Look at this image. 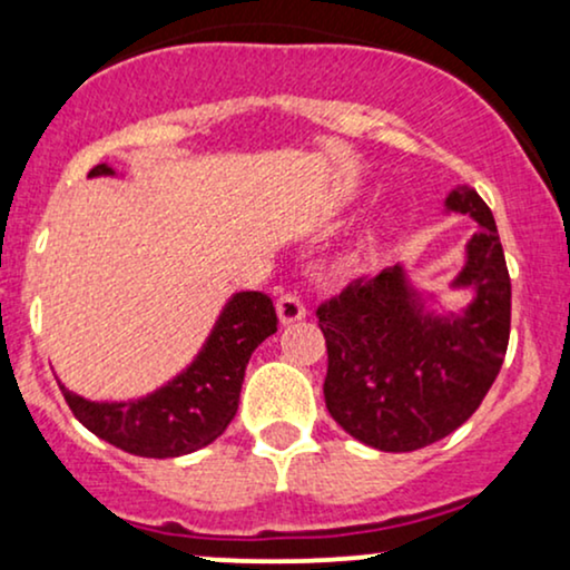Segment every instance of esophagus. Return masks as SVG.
I'll list each match as a JSON object with an SVG mask.
<instances>
[{
	"label": "esophagus",
	"instance_id": "obj_1",
	"mask_svg": "<svg viewBox=\"0 0 570 570\" xmlns=\"http://www.w3.org/2000/svg\"><path fill=\"white\" fill-rule=\"evenodd\" d=\"M276 311H278V318L281 324H294V322H303L307 316L305 311V303L297 297V294H281L278 303H276Z\"/></svg>",
	"mask_w": 570,
	"mask_h": 570
}]
</instances>
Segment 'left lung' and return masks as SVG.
Wrapping results in <instances>:
<instances>
[{
    "label": "left lung",
    "instance_id": "obj_1",
    "mask_svg": "<svg viewBox=\"0 0 570 570\" xmlns=\"http://www.w3.org/2000/svg\"><path fill=\"white\" fill-rule=\"evenodd\" d=\"M448 214H469L476 230L450 289H469L461 311H436L402 265L356 278L318 307L326 337V410L353 440L410 453L466 423L507 356L512 281L485 200L469 185L444 198Z\"/></svg>",
    "mask_w": 570,
    "mask_h": 570
}]
</instances>
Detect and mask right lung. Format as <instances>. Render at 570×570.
Wrapping results in <instances>:
<instances>
[{
    "label": "right lung",
    "mask_w": 570,
    "mask_h": 570,
    "mask_svg": "<svg viewBox=\"0 0 570 570\" xmlns=\"http://www.w3.org/2000/svg\"><path fill=\"white\" fill-rule=\"evenodd\" d=\"M88 176H115L107 163ZM278 330L273 299L235 292L219 311L198 356L153 394L126 402H94L58 381L85 429L130 455L179 458L212 444L238 412L240 385L254 348Z\"/></svg>",
    "instance_id": "obj_1"
}]
</instances>
